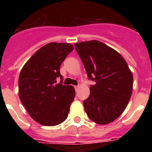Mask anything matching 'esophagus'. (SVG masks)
Listing matches in <instances>:
<instances>
[{
  "mask_svg": "<svg viewBox=\"0 0 152 152\" xmlns=\"http://www.w3.org/2000/svg\"><path fill=\"white\" fill-rule=\"evenodd\" d=\"M78 88H79V86H78V85L75 86V91H77V89H78Z\"/></svg>",
  "mask_w": 152,
  "mask_h": 152,
  "instance_id": "obj_1",
  "label": "esophagus"
}]
</instances>
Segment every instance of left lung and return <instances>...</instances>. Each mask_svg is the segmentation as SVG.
Wrapping results in <instances>:
<instances>
[{"label": "left lung", "instance_id": "left-lung-1", "mask_svg": "<svg viewBox=\"0 0 152 152\" xmlns=\"http://www.w3.org/2000/svg\"><path fill=\"white\" fill-rule=\"evenodd\" d=\"M84 65L91 93L84 100L88 117L97 124H108L125 110L131 97L133 77L123 56L97 40L75 44Z\"/></svg>", "mask_w": 152, "mask_h": 152}]
</instances>
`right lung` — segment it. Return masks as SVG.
Listing matches in <instances>:
<instances>
[{
	"instance_id": "right-lung-1",
	"label": "right lung",
	"mask_w": 152,
	"mask_h": 152,
	"mask_svg": "<svg viewBox=\"0 0 152 152\" xmlns=\"http://www.w3.org/2000/svg\"><path fill=\"white\" fill-rule=\"evenodd\" d=\"M74 49L69 43L51 42L40 48L26 61L19 77V96L35 121L46 126L67 119L75 96V88L63 85L61 64ZM58 78L61 79L56 84Z\"/></svg>"
}]
</instances>
